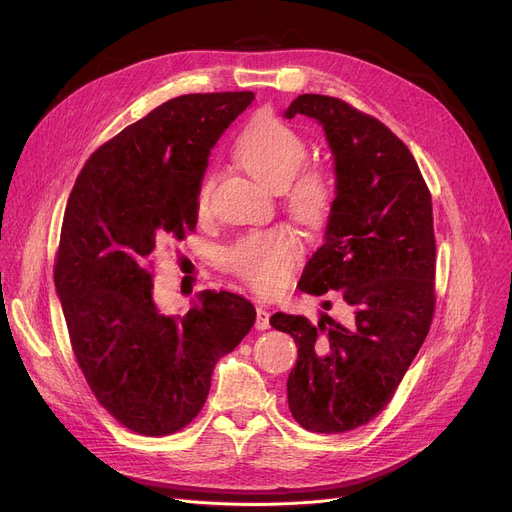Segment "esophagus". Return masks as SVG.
I'll use <instances>...</instances> for the list:
<instances>
[{"label": "esophagus", "mask_w": 512, "mask_h": 512, "mask_svg": "<svg viewBox=\"0 0 512 512\" xmlns=\"http://www.w3.org/2000/svg\"><path fill=\"white\" fill-rule=\"evenodd\" d=\"M255 328H257V330H267V328H270V311L263 309V307H257Z\"/></svg>", "instance_id": "1"}]
</instances>
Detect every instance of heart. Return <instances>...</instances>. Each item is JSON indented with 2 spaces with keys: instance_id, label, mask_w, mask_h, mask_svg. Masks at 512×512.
<instances>
[{
  "instance_id": "1",
  "label": "heart",
  "mask_w": 512,
  "mask_h": 512,
  "mask_svg": "<svg viewBox=\"0 0 512 512\" xmlns=\"http://www.w3.org/2000/svg\"><path fill=\"white\" fill-rule=\"evenodd\" d=\"M234 157L249 176L282 195L290 215L305 222H319L332 203L330 174L319 166H303L307 143L301 132L272 112H259L240 128L234 141ZM209 203V184L199 193V209ZM303 255L299 234L274 226L238 238L226 251L228 270L259 292L284 286L292 267Z\"/></svg>"
}]
</instances>
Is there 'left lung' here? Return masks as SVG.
<instances>
[{"label":"left lung","instance_id":"obj_1","mask_svg":"<svg viewBox=\"0 0 512 512\" xmlns=\"http://www.w3.org/2000/svg\"><path fill=\"white\" fill-rule=\"evenodd\" d=\"M315 118L336 164V199L326 242L307 261L299 288L338 290L351 324L321 315H272L294 338L288 407L317 434H344L380 415L432 326L436 309V236L432 195L409 147L338 97L299 95L286 110ZM332 307L330 301L324 303Z\"/></svg>","mask_w":512,"mask_h":512}]
</instances>
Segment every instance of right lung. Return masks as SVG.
Listing matches in <instances>:
<instances>
[{
    "label": "right lung",
    "instance_id": "obj_1",
    "mask_svg": "<svg viewBox=\"0 0 512 512\" xmlns=\"http://www.w3.org/2000/svg\"><path fill=\"white\" fill-rule=\"evenodd\" d=\"M255 95L191 93L103 143L80 170L53 265L76 363L99 405L130 432L168 436L205 405L215 363L255 324V307L203 290L161 313L151 263L197 228L211 147Z\"/></svg>",
    "mask_w": 512,
    "mask_h": 512
}]
</instances>
